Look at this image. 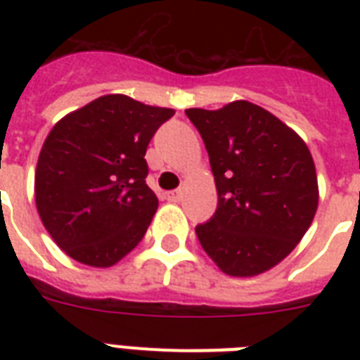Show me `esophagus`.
<instances>
[{"mask_svg":"<svg viewBox=\"0 0 360 360\" xmlns=\"http://www.w3.org/2000/svg\"><path fill=\"white\" fill-rule=\"evenodd\" d=\"M166 196H168L169 202H179L181 198H183V192H181V191H169Z\"/></svg>","mask_w":360,"mask_h":360,"instance_id":"34e87169","label":"esophagus"}]
</instances>
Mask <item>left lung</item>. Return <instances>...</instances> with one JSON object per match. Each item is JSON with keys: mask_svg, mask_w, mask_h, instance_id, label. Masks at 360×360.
Returning a JSON list of instances; mask_svg holds the SVG:
<instances>
[{"mask_svg": "<svg viewBox=\"0 0 360 360\" xmlns=\"http://www.w3.org/2000/svg\"><path fill=\"white\" fill-rule=\"evenodd\" d=\"M219 192L209 222L196 226L207 256L230 276H256L302 239L318 209V175L307 143L248 101L188 108Z\"/></svg>", "mask_w": 360, "mask_h": 360, "instance_id": "1", "label": "left lung"}]
</instances>
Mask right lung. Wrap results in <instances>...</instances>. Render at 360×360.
<instances>
[{
    "label": "right lung",
    "mask_w": 360,
    "mask_h": 360,
    "mask_svg": "<svg viewBox=\"0 0 360 360\" xmlns=\"http://www.w3.org/2000/svg\"><path fill=\"white\" fill-rule=\"evenodd\" d=\"M175 112L104 95L53 124L35 169V203L56 245L89 267H112L143 239L158 207L146 151Z\"/></svg>",
    "instance_id": "1"
}]
</instances>
